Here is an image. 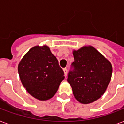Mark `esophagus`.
Instances as JSON below:
<instances>
[{"mask_svg": "<svg viewBox=\"0 0 124 124\" xmlns=\"http://www.w3.org/2000/svg\"><path fill=\"white\" fill-rule=\"evenodd\" d=\"M63 71H64V72L65 77H66V76H67V73H68L67 68H64V69H63Z\"/></svg>", "mask_w": 124, "mask_h": 124, "instance_id": "34e87169", "label": "esophagus"}]
</instances>
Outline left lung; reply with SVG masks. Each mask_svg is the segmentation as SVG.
Masks as SVG:
<instances>
[{
    "label": "left lung",
    "instance_id": "8db88e82",
    "mask_svg": "<svg viewBox=\"0 0 124 124\" xmlns=\"http://www.w3.org/2000/svg\"><path fill=\"white\" fill-rule=\"evenodd\" d=\"M74 67L68 82L80 103H92L104 93L112 74V66L106 58L92 46H84L72 52Z\"/></svg>",
    "mask_w": 124,
    "mask_h": 124
}]
</instances>
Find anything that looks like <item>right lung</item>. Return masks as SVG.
I'll use <instances>...</instances> for the list:
<instances>
[{
  "label": "right lung",
  "instance_id": "right-lung-1",
  "mask_svg": "<svg viewBox=\"0 0 124 124\" xmlns=\"http://www.w3.org/2000/svg\"><path fill=\"white\" fill-rule=\"evenodd\" d=\"M18 71L26 91L40 101L52 98L65 78L58 60L47 45L30 49L19 62Z\"/></svg>",
  "mask_w": 124,
  "mask_h": 124
}]
</instances>
